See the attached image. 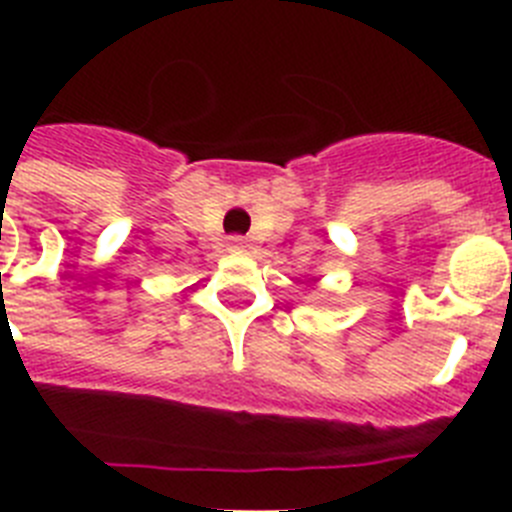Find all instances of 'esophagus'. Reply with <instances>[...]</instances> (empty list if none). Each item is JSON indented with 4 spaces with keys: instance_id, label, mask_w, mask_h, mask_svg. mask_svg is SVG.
Returning <instances> with one entry per match:
<instances>
[{
    "instance_id": "obj_1",
    "label": "esophagus",
    "mask_w": 512,
    "mask_h": 512,
    "mask_svg": "<svg viewBox=\"0 0 512 512\" xmlns=\"http://www.w3.org/2000/svg\"><path fill=\"white\" fill-rule=\"evenodd\" d=\"M228 246H230V251H243V243L238 241V238H233V241H230Z\"/></svg>"
}]
</instances>
